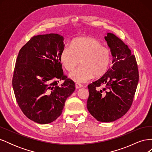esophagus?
<instances>
[{"label": "esophagus", "instance_id": "esophagus-1", "mask_svg": "<svg viewBox=\"0 0 152 152\" xmlns=\"http://www.w3.org/2000/svg\"><path fill=\"white\" fill-rule=\"evenodd\" d=\"M83 87V85H82L80 84H79V83H76L75 84V87L76 89H80L81 88V87Z\"/></svg>", "mask_w": 152, "mask_h": 152}]
</instances>
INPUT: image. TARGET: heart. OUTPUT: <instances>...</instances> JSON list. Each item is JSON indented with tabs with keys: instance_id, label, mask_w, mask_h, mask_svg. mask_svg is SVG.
<instances>
[{
	"instance_id": "heart-1",
	"label": "heart",
	"mask_w": 152,
	"mask_h": 152,
	"mask_svg": "<svg viewBox=\"0 0 152 152\" xmlns=\"http://www.w3.org/2000/svg\"><path fill=\"white\" fill-rule=\"evenodd\" d=\"M110 50L102 46L97 39L79 37L73 40L71 47L65 46L60 54V61L66 70L71 72L79 65H81L69 75L70 79L78 83H84L98 77L107 72L111 63Z\"/></svg>"
}]
</instances>
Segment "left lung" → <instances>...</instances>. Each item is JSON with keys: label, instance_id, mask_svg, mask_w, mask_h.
I'll return each mask as SVG.
<instances>
[{"label": "left lung", "instance_id": "left-lung-1", "mask_svg": "<svg viewBox=\"0 0 152 152\" xmlns=\"http://www.w3.org/2000/svg\"><path fill=\"white\" fill-rule=\"evenodd\" d=\"M113 65L99 79L88 86L87 108L96 120L111 122L130 108L139 80L136 58L123 41L112 33L104 36ZM104 86L102 90L99 87Z\"/></svg>", "mask_w": 152, "mask_h": 152}]
</instances>
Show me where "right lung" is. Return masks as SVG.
<instances>
[{
    "instance_id": "add662e5",
    "label": "right lung",
    "mask_w": 152,
    "mask_h": 152,
    "mask_svg": "<svg viewBox=\"0 0 152 152\" xmlns=\"http://www.w3.org/2000/svg\"><path fill=\"white\" fill-rule=\"evenodd\" d=\"M63 40L58 34L32 37L16 59L12 87L17 103L27 117L38 124H49L60 116L65 101L75 89L74 82L62 70ZM56 79L65 82L59 87Z\"/></svg>"
}]
</instances>
